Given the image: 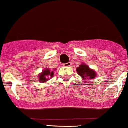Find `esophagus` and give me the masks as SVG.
Masks as SVG:
<instances>
[{"mask_svg": "<svg viewBox=\"0 0 128 128\" xmlns=\"http://www.w3.org/2000/svg\"><path fill=\"white\" fill-rule=\"evenodd\" d=\"M64 66H71V63L70 62H68V63H66V64H64Z\"/></svg>", "mask_w": 128, "mask_h": 128, "instance_id": "obj_1", "label": "esophagus"}]
</instances>
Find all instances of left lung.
I'll use <instances>...</instances> for the list:
<instances>
[{
	"mask_svg": "<svg viewBox=\"0 0 128 128\" xmlns=\"http://www.w3.org/2000/svg\"><path fill=\"white\" fill-rule=\"evenodd\" d=\"M76 72L83 78V80H85L86 78H88L89 79H94V78L96 77V72L90 69L88 66L84 63L80 64L76 68Z\"/></svg>",
	"mask_w": 128,
	"mask_h": 128,
	"instance_id": "1",
	"label": "left lung"
}]
</instances>
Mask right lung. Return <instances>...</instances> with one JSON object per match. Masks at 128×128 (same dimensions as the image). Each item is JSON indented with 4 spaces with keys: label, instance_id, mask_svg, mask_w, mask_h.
Segmentation results:
<instances>
[{
    "label": "right lung",
    "instance_id": "add662e5",
    "mask_svg": "<svg viewBox=\"0 0 128 128\" xmlns=\"http://www.w3.org/2000/svg\"><path fill=\"white\" fill-rule=\"evenodd\" d=\"M53 75L54 71H52L49 68H45L44 70L42 71V72L39 75V80L42 82H45L48 81V80H50L49 79L50 77V78H52Z\"/></svg>",
    "mask_w": 128,
    "mask_h": 128
}]
</instances>
